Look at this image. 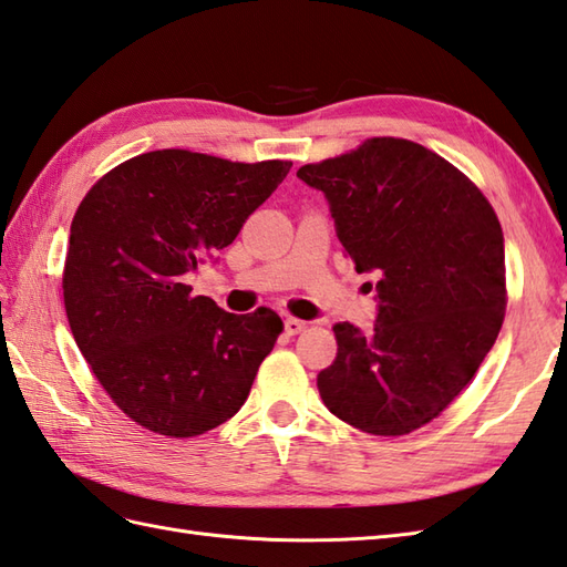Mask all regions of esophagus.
I'll use <instances>...</instances> for the list:
<instances>
[{
    "mask_svg": "<svg viewBox=\"0 0 567 567\" xmlns=\"http://www.w3.org/2000/svg\"><path fill=\"white\" fill-rule=\"evenodd\" d=\"M305 329H307V321L295 319V317L285 319V331H287V336H297V333H302Z\"/></svg>",
    "mask_w": 567,
    "mask_h": 567,
    "instance_id": "1",
    "label": "esophagus"
}]
</instances>
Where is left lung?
I'll return each instance as SVG.
<instances>
[{"label":"left lung","instance_id":"obj_1","mask_svg":"<svg viewBox=\"0 0 567 567\" xmlns=\"http://www.w3.org/2000/svg\"><path fill=\"white\" fill-rule=\"evenodd\" d=\"M331 204L355 272H375L370 333L336 323L317 388L329 412L372 436H406L475 378L507 311L504 236L480 187L414 141L378 136L297 171Z\"/></svg>","mask_w":567,"mask_h":567}]
</instances>
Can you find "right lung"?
Returning a JSON list of instances; mask_svg holds the SVG:
<instances>
[{"label":"right lung","instance_id":"right-lung-1","mask_svg":"<svg viewBox=\"0 0 567 567\" xmlns=\"http://www.w3.org/2000/svg\"><path fill=\"white\" fill-rule=\"evenodd\" d=\"M290 161L151 151L102 175L70 226L63 299L94 378L138 426L202 436L248 400L282 333L268 307L228 315L187 277L234 244Z\"/></svg>","mask_w":567,"mask_h":567}]
</instances>
